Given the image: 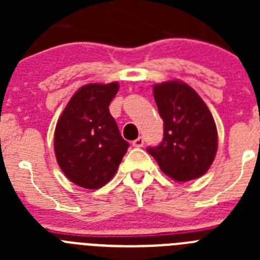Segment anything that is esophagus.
<instances>
[{
	"mask_svg": "<svg viewBox=\"0 0 260 260\" xmlns=\"http://www.w3.org/2000/svg\"><path fill=\"white\" fill-rule=\"evenodd\" d=\"M143 144H144V139L142 137H139L138 139L133 141V146L137 147V148H139V147H143Z\"/></svg>",
	"mask_w": 260,
	"mask_h": 260,
	"instance_id": "obj_1",
	"label": "esophagus"
}]
</instances>
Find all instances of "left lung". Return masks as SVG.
I'll return each mask as SVG.
<instances>
[{
    "mask_svg": "<svg viewBox=\"0 0 260 260\" xmlns=\"http://www.w3.org/2000/svg\"><path fill=\"white\" fill-rule=\"evenodd\" d=\"M153 98L164 121V138L147 151L172 180L199 178L210 169L217 151V128L210 109L181 80L155 84Z\"/></svg>",
    "mask_w": 260,
    "mask_h": 260,
    "instance_id": "left-lung-1",
    "label": "left lung"
}]
</instances>
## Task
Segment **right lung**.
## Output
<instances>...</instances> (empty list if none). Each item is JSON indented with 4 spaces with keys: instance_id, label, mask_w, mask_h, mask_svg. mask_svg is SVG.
<instances>
[{
    "instance_id": "obj_1",
    "label": "right lung",
    "mask_w": 260,
    "mask_h": 260,
    "mask_svg": "<svg viewBox=\"0 0 260 260\" xmlns=\"http://www.w3.org/2000/svg\"><path fill=\"white\" fill-rule=\"evenodd\" d=\"M118 88L117 82L80 87L57 121V162L71 182L84 189H100L109 182L127 152L128 143L109 113Z\"/></svg>"
}]
</instances>
